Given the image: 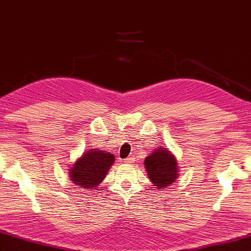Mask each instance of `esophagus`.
Masks as SVG:
<instances>
[{
  "label": "esophagus",
  "instance_id": "1",
  "mask_svg": "<svg viewBox=\"0 0 251 251\" xmlns=\"http://www.w3.org/2000/svg\"><path fill=\"white\" fill-rule=\"evenodd\" d=\"M135 161V158L133 157V155H130V157L126 158V163H133Z\"/></svg>",
  "mask_w": 251,
  "mask_h": 251
}]
</instances>
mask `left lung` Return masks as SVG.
<instances>
[{
    "label": "left lung",
    "instance_id": "8db88e82",
    "mask_svg": "<svg viewBox=\"0 0 251 251\" xmlns=\"http://www.w3.org/2000/svg\"><path fill=\"white\" fill-rule=\"evenodd\" d=\"M145 166L147 175L157 188H167L178 176L176 160L169 151L161 148L148 155Z\"/></svg>",
    "mask_w": 251,
    "mask_h": 251
}]
</instances>
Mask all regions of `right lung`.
<instances>
[{"mask_svg": "<svg viewBox=\"0 0 251 251\" xmlns=\"http://www.w3.org/2000/svg\"><path fill=\"white\" fill-rule=\"evenodd\" d=\"M114 161L112 153L102 150H88V152L73 164L70 170L71 180L76 186L85 189L98 187L105 178L106 172Z\"/></svg>", "mask_w": 251, "mask_h": 251, "instance_id": "add662e5", "label": "right lung"}]
</instances>
